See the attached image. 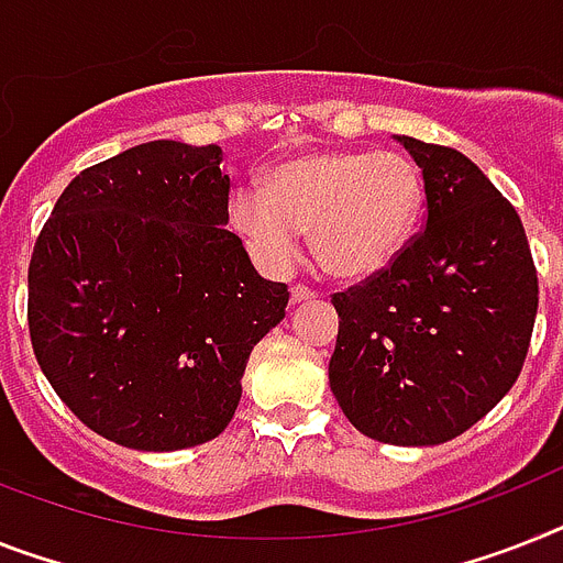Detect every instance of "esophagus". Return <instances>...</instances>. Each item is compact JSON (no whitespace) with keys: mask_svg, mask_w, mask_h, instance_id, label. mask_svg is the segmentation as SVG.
Returning a JSON list of instances; mask_svg holds the SVG:
<instances>
[{"mask_svg":"<svg viewBox=\"0 0 563 563\" xmlns=\"http://www.w3.org/2000/svg\"><path fill=\"white\" fill-rule=\"evenodd\" d=\"M310 299H313V290H308V287H301V285L290 287V301H292V305H299V301H310Z\"/></svg>","mask_w":563,"mask_h":563,"instance_id":"esophagus-1","label":"esophagus"}]
</instances>
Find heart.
I'll list each match as a JSON object with an SVG mask.
<instances>
[{
    "instance_id": "b5f03b06",
    "label": "heart",
    "mask_w": 563,
    "mask_h": 563,
    "mask_svg": "<svg viewBox=\"0 0 563 563\" xmlns=\"http://www.w3.org/2000/svg\"><path fill=\"white\" fill-rule=\"evenodd\" d=\"M422 209V175L402 152H310L278 166L264 192L239 189L230 218L253 255L287 271L310 232L333 278H368L406 250Z\"/></svg>"
}]
</instances>
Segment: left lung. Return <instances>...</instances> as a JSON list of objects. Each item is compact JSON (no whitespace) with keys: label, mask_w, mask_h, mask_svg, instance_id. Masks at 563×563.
<instances>
[{"label":"left lung","mask_w":563,"mask_h":563,"mask_svg":"<svg viewBox=\"0 0 563 563\" xmlns=\"http://www.w3.org/2000/svg\"><path fill=\"white\" fill-rule=\"evenodd\" d=\"M426 184V230L371 282L333 296L331 391L356 431L440 445L512 388L538 313L515 207L457 148L394 134Z\"/></svg>","instance_id":"1"}]
</instances>
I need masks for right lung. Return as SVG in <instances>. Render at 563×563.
Here are the masks:
<instances>
[{"label":"right lung","mask_w":563,"mask_h":563,"mask_svg":"<svg viewBox=\"0 0 563 563\" xmlns=\"http://www.w3.org/2000/svg\"><path fill=\"white\" fill-rule=\"evenodd\" d=\"M221 146L141 143L80 172L27 267L42 374L88 429L178 452L230 426L253 347L290 292L230 224Z\"/></svg>","instance_id":"1"}]
</instances>
